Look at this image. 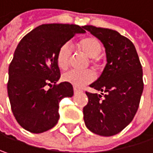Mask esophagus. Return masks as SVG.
<instances>
[{
    "mask_svg": "<svg viewBox=\"0 0 153 153\" xmlns=\"http://www.w3.org/2000/svg\"><path fill=\"white\" fill-rule=\"evenodd\" d=\"M74 94H78L80 93V90H79L77 88H74Z\"/></svg>",
    "mask_w": 153,
    "mask_h": 153,
    "instance_id": "1",
    "label": "esophagus"
}]
</instances>
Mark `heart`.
<instances>
[{"label": "heart", "mask_w": 153, "mask_h": 153, "mask_svg": "<svg viewBox=\"0 0 153 153\" xmlns=\"http://www.w3.org/2000/svg\"><path fill=\"white\" fill-rule=\"evenodd\" d=\"M77 47L82 53L91 59V64L94 68L100 66V59L98 56L102 51V45L96 37L87 36L82 38L77 43ZM71 57L72 49L70 45L68 44L62 45L57 53V63L59 67L62 70H66L69 67ZM62 79L65 82L69 83L76 88H82L94 80V75L90 71H69L63 75Z\"/></svg>", "instance_id": "b5f03b06"}]
</instances>
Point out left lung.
<instances>
[{
  "label": "left lung",
  "instance_id": "obj_1",
  "mask_svg": "<svg viewBox=\"0 0 153 153\" xmlns=\"http://www.w3.org/2000/svg\"><path fill=\"white\" fill-rule=\"evenodd\" d=\"M83 28L102 43L107 59L101 76L90 85L101 94L86 93L84 122L94 134L114 136L130 124L137 111L144 89L142 65L131 41L117 30Z\"/></svg>",
  "mask_w": 153,
  "mask_h": 153
}]
</instances>
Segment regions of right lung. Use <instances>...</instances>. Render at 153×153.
I'll use <instances>...</instances> for the list:
<instances>
[{
    "mask_svg": "<svg viewBox=\"0 0 153 153\" xmlns=\"http://www.w3.org/2000/svg\"><path fill=\"white\" fill-rule=\"evenodd\" d=\"M85 32L76 24H42L18 44L8 67L7 94L12 112L24 130L42 133L57 124L60 101L74 95L72 85L57 84L60 78L57 53L75 34Z\"/></svg>",
    "mask_w": 153,
    "mask_h": 153,
    "instance_id": "right-lung-1",
    "label": "right lung"
}]
</instances>
